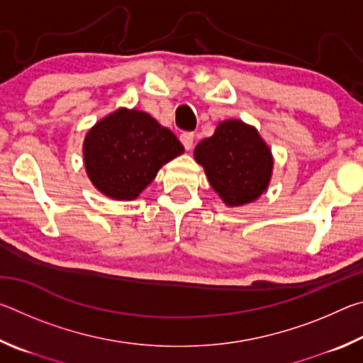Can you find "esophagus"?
<instances>
[{"mask_svg": "<svg viewBox=\"0 0 363 363\" xmlns=\"http://www.w3.org/2000/svg\"><path fill=\"white\" fill-rule=\"evenodd\" d=\"M181 143L187 150L192 149V147H194V133H182L181 134Z\"/></svg>", "mask_w": 363, "mask_h": 363, "instance_id": "34e87169", "label": "esophagus"}]
</instances>
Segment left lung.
Instances as JSON below:
<instances>
[{
    "label": "left lung",
    "mask_w": 363,
    "mask_h": 363,
    "mask_svg": "<svg viewBox=\"0 0 363 363\" xmlns=\"http://www.w3.org/2000/svg\"><path fill=\"white\" fill-rule=\"evenodd\" d=\"M195 160L230 206L256 200L267 189L274 164L257 131L238 120L219 123L213 136L195 147Z\"/></svg>",
    "instance_id": "obj_1"
}]
</instances>
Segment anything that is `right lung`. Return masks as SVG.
<instances>
[{
    "label": "right lung",
    "mask_w": 363,
    "mask_h": 363,
    "mask_svg": "<svg viewBox=\"0 0 363 363\" xmlns=\"http://www.w3.org/2000/svg\"><path fill=\"white\" fill-rule=\"evenodd\" d=\"M182 152L174 134L149 113L126 108L97 123L83 145L89 179L116 200L136 199L158 169Z\"/></svg>",
    "instance_id": "right-lung-1"
}]
</instances>
